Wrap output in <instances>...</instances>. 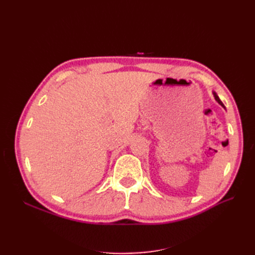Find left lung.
I'll use <instances>...</instances> for the list:
<instances>
[{"label":"left lung","mask_w":255,"mask_h":255,"mask_svg":"<svg viewBox=\"0 0 255 255\" xmlns=\"http://www.w3.org/2000/svg\"><path fill=\"white\" fill-rule=\"evenodd\" d=\"M213 96H214V98H215V100H216V101H217L222 107H225V105H223V103L220 101V99H219V97L217 96V94H216V92L215 91H213Z\"/></svg>","instance_id":"obj_1"}]
</instances>
